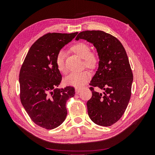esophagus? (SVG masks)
Wrapping results in <instances>:
<instances>
[{
    "label": "esophagus",
    "mask_w": 155,
    "mask_h": 155,
    "mask_svg": "<svg viewBox=\"0 0 155 155\" xmlns=\"http://www.w3.org/2000/svg\"><path fill=\"white\" fill-rule=\"evenodd\" d=\"M75 91H76V94H78L79 92H81V89L78 88H76V89H75Z\"/></svg>",
    "instance_id": "1"
}]
</instances>
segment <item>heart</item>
I'll list each match as a JSON object with an SVG mask.
<instances>
[{"instance_id": "1", "label": "heart", "mask_w": 155, "mask_h": 155, "mask_svg": "<svg viewBox=\"0 0 155 155\" xmlns=\"http://www.w3.org/2000/svg\"><path fill=\"white\" fill-rule=\"evenodd\" d=\"M70 50L74 54L83 60L84 65L87 68L94 70L97 67L99 63L98 58L94 53L91 52L90 47L87 44L82 42L77 43L72 46ZM55 64L61 73L65 74L67 72L64 61V54L61 51L56 57ZM91 78V73L87 70L81 72H74L64 78V83L68 85L80 88L85 85L90 80Z\"/></svg>"}]
</instances>
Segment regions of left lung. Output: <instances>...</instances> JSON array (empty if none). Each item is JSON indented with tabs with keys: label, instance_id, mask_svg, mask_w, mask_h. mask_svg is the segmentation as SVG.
<instances>
[{
	"label": "left lung",
	"instance_id": "left-lung-1",
	"mask_svg": "<svg viewBox=\"0 0 155 155\" xmlns=\"http://www.w3.org/2000/svg\"><path fill=\"white\" fill-rule=\"evenodd\" d=\"M83 39L94 45L99 58L98 68L91 81L92 97L87 103L88 114L94 123L108 127L123 116L131 95L133 75L125 50L120 41L100 31H83L76 40ZM96 86L104 91L96 92Z\"/></svg>",
	"mask_w": 155,
	"mask_h": 155
}]
</instances>
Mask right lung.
<instances>
[{
  "instance_id": "obj_1",
  "label": "right lung",
  "mask_w": 155,
  "mask_h": 155,
  "mask_svg": "<svg viewBox=\"0 0 155 155\" xmlns=\"http://www.w3.org/2000/svg\"><path fill=\"white\" fill-rule=\"evenodd\" d=\"M78 32L50 33L30 47L19 74L20 97L31 120L41 127L53 129L64 121L66 103L74 97L73 87L58 88L62 76L55 64L60 50Z\"/></svg>"
}]
</instances>
